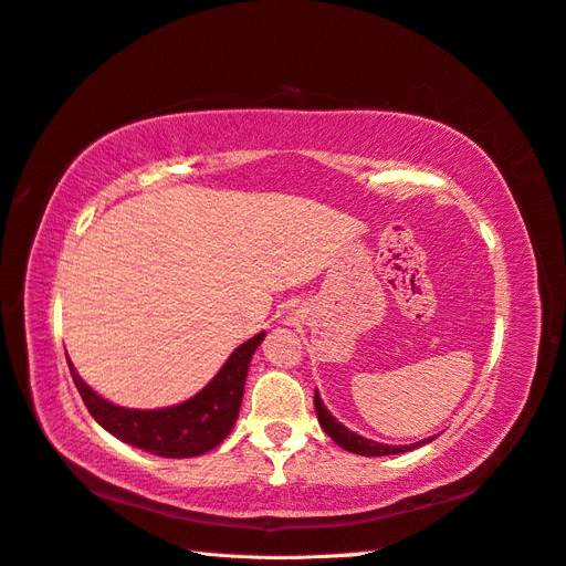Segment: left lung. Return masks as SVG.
Here are the masks:
<instances>
[{"mask_svg": "<svg viewBox=\"0 0 566 566\" xmlns=\"http://www.w3.org/2000/svg\"><path fill=\"white\" fill-rule=\"evenodd\" d=\"M315 412H317V419H319V427L325 429L329 439L342 446L344 450H348V453H355V455H365V458L398 455V453H406V450H415L419 446L433 441V439H427V441H419V443H412V446H386V443L363 439L360 433H355V431L346 429L342 422H336L332 412L325 408V402H322V398L317 396V389H315Z\"/></svg>", "mask_w": 566, "mask_h": 566, "instance_id": "1", "label": "left lung"}]
</instances>
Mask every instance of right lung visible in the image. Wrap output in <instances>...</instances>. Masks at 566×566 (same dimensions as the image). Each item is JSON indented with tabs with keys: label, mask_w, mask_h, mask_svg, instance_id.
<instances>
[{
	"label": "right lung",
	"mask_w": 566,
	"mask_h": 566,
	"mask_svg": "<svg viewBox=\"0 0 566 566\" xmlns=\"http://www.w3.org/2000/svg\"><path fill=\"white\" fill-rule=\"evenodd\" d=\"M265 334H255L241 344L211 384L180 406L164 410H127L96 396L71 367L75 389L85 408L108 433L135 448L160 458L203 455L224 441L237 422L251 355Z\"/></svg>",
	"instance_id": "1"
}]
</instances>
